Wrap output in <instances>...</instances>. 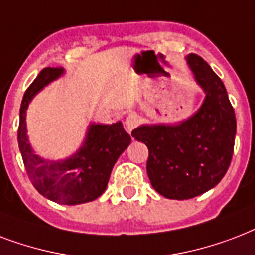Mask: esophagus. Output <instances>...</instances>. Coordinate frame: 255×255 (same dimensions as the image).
<instances>
[{
	"instance_id": "34e87169",
	"label": "esophagus",
	"mask_w": 255,
	"mask_h": 255,
	"mask_svg": "<svg viewBox=\"0 0 255 255\" xmlns=\"http://www.w3.org/2000/svg\"><path fill=\"white\" fill-rule=\"evenodd\" d=\"M139 125V117H138L137 114H129L128 117H126L125 120V126H126V129L129 130V131H131L133 129H135L137 126Z\"/></svg>"
}]
</instances>
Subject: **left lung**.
Instances as JSON below:
<instances>
[{"mask_svg":"<svg viewBox=\"0 0 255 255\" xmlns=\"http://www.w3.org/2000/svg\"><path fill=\"white\" fill-rule=\"evenodd\" d=\"M187 64L206 97L197 113L179 125L139 126L131 131L149 149L151 186L170 199H189L214 187L226 174L237 121L224 82L197 54Z\"/></svg>","mask_w":255,"mask_h":255,"instance_id":"obj_1","label":"left lung"}]
</instances>
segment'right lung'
Returning <instances> with one entry per match:
<instances>
[{
  "label": "right lung",
  "mask_w": 255,
  "mask_h": 255,
  "mask_svg": "<svg viewBox=\"0 0 255 255\" xmlns=\"http://www.w3.org/2000/svg\"><path fill=\"white\" fill-rule=\"evenodd\" d=\"M64 73L62 68L42 69L23 94L19 109L18 146L27 177L39 194L62 205H78L105 191L110 173L131 138L121 122L92 125L84 146L70 158L52 162L33 153L26 137V109L31 98Z\"/></svg>",
  "instance_id": "1"
}]
</instances>
